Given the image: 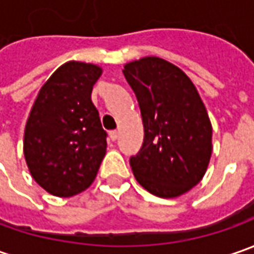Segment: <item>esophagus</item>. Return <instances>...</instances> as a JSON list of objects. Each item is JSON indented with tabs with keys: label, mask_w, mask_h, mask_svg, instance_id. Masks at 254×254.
Returning <instances> with one entry per match:
<instances>
[{
	"label": "esophagus",
	"mask_w": 254,
	"mask_h": 254,
	"mask_svg": "<svg viewBox=\"0 0 254 254\" xmlns=\"http://www.w3.org/2000/svg\"><path fill=\"white\" fill-rule=\"evenodd\" d=\"M117 138H119V132L110 131V140H112V141H116Z\"/></svg>",
	"instance_id": "1"
}]
</instances>
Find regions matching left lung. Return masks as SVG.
I'll return each mask as SVG.
<instances>
[{"instance_id":"obj_1","label":"left lung","mask_w":254,"mask_h":254,"mask_svg":"<svg viewBox=\"0 0 254 254\" xmlns=\"http://www.w3.org/2000/svg\"><path fill=\"white\" fill-rule=\"evenodd\" d=\"M144 124L140 151L130 157L135 180L148 192L175 198L195 187L208 168L212 126L190 79L170 62L148 56L124 64Z\"/></svg>"}]
</instances>
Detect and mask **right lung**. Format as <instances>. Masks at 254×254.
<instances>
[{"label":"right lung","instance_id":"right-lung-1","mask_svg":"<svg viewBox=\"0 0 254 254\" xmlns=\"http://www.w3.org/2000/svg\"><path fill=\"white\" fill-rule=\"evenodd\" d=\"M99 66L67 62L42 86L26 122L24 155L29 172L55 196L92 185L106 154V137L92 103Z\"/></svg>","mask_w":254,"mask_h":254}]
</instances>
